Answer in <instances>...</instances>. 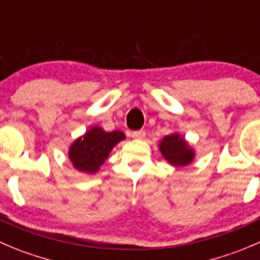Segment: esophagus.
Returning <instances> with one entry per match:
<instances>
[{"label": "esophagus", "instance_id": "obj_1", "mask_svg": "<svg viewBox=\"0 0 260 260\" xmlns=\"http://www.w3.org/2000/svg\"><path fill=\"white\" fill-rule=\"evenodd\" d=\"M131 135H132V137L136 138V140H142V138H145L146 132H145V131H143V129L133 131V132L131 133Z\"/></svg>", "mask_w": 260, "mask_h": 260}]
</instances>
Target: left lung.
<instances>
[{
  "label": "left lung",
  "mask_w": 260,
  "mask_h": 260,
  "mask_svg": "<svg viewBox=\"0 0 260 260\" xmlns=\"http://www.w3.org/2000/svg\"><path fill=\"white\" fill-rule=\"evenodd\" d=\"M160 151L164 157L175 166L188 165L194 157L193 151L189 148L185 141L176 133L164 137L160 143Z\"/></svg>",
  "instance_id": "obj_1"
}]
</instances>
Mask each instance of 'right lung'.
I'll return each mask as SVG.
<instances>
[{"label":"right lung","instance_id":"1","mask_svg":"<svg viewBox=\"0 0 260 260\" xmlns=\"http://www.w3.org/2000/svg\"><path fill=\"white\" fill-rule=\"evenodd\" d=\"M124 138V133L119 131L105 132L100 127H92L84 137L75 141L71 146L70 160L77 170L96 173L105 162L112 148Z\"/></svg>","mask_w":260,"mask_h":260}]
</instances>
